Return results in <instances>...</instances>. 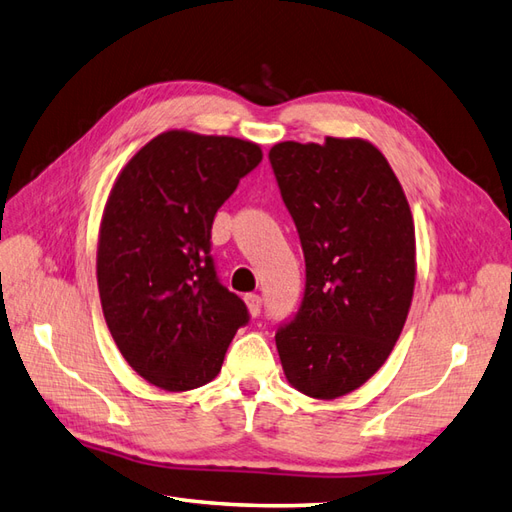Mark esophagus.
<instances>
[{
  "label": "esophagus",
  "instance_id": "esophagus-1",
  "mask_svg": "<svg viewBox=\"0 0 512 512\" xmlns=\"http://www.w3.org/2000/svg\"><path fill=\"white\" fill-rule=\"evenodd\" d=\"M244 300H246L248 311H251V316L257 318L261 313V303H264V300H261V296H257V294H246Z\"/></svg>",
  "mask_w": 512,
  "mask_h": 512
}]
</instances>
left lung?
<instances>
[{
	"instance_id": "obj_1",
	"label": "left lung",
	"mask_w": 512,
	"mask_h": 512,
	"mask_svg": "<svg viewBox=\"0 0 512 512\" xmlns=\"http://www.w3.org/2000/svg\"><path fill=\"white\" fill-rule=\"evenodd\" d=\"M268 157L305 255L303 303L274 339L290 385L333 400L378 372L409 316L411 207L368 140H290Z\"/></svg>"
}]
</instances>
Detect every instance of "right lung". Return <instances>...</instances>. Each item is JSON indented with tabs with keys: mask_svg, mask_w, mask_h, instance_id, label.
<instances>
[{
	"mask_svg": "<svg viewBox=\"0 0 512 512\" xmlns=\"http://www.w3.org/2000/svg\"><path fill=\"white\" fill-rule=\"evenodd\" d=\"M261 157L255 142L170 129L114 181L97 248L101 307L125 361L155 387L212 381L251 318L209 251L216 212Z\"/></svg>",
	"mask_w": 512,
	"mask_h": 512,
	"instance_id": "right-lung-1",
	"label": "right lung"
}]
</instances>
